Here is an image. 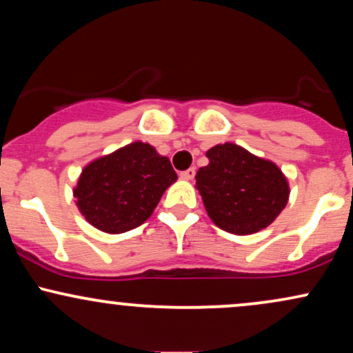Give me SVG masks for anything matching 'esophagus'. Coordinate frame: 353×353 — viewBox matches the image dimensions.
Listing matches in <instances>:
<instances>
[{"instance_id": "34e87169", "label": "esophagus", "mask_w": 353, "mask_h": 353, "mask_svg": "<svg viewBox=\"0 0 353 353\" xmlns=\"http://www.w3.org/2000/svg\"><path fill=\"white\" fill-rule=\"evenodd\" d=\"M196 176V168H189V169H185V171H182L181 172V177L182 179H192V177Z\"/></svg>"}]
</instances>
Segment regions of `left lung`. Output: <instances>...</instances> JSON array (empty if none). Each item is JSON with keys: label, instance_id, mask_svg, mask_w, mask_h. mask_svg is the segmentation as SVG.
<instances>
[{"label": "left lung", "instance_id": "8db88e82", "mask_svg": "<svg viewBox=\"0 0 353 353\" xmlns=\"http://www.w3.org/2000/svg\"><path fill=\"white\" fill-rule=\"evenodd\" d=\"M205 156L209 164L197 171L196 184L214 224L237 236L272 224L289 201L281 169L230 143L209 149Z\"/></svg>", "mask_w": 353, "mask_h": 353}]
</instances>
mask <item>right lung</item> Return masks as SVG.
I'll list each match as a JSON object with an SVG mask.
<instances>
[{
    "mask_svg": "<svg viewBox=\"0 0 353 353\" xmlns=\"http://www.w3.org/2000/svg\"><path fill=\"white\" fill-rule=\"evenodd\" d=\"M176 179L168 157L152 145L132 143L86 165L74 197L89 224L121 234L143 224Z\"/></svg>",
    "mask_w": 353,
    "mask_h": 353,
    "instance_id": "add662e5",
    "label": "right lung"
}]
</instances>
